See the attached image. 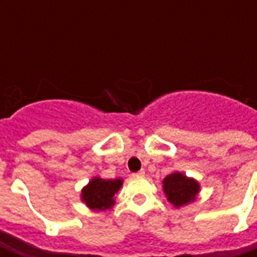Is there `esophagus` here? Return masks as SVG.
Masks as SVG:
<instances>
[{
    "label": "esophagus",
    "instance_id": "1",
    "mask_svg": "<svg viewBox=\"0 0 257 257\" xmlns=\"http://www.w3.org/2000/svg\"><path fill=\"white\" fill-rule=\"evenodd\" d=\"M145 175H146V172H145V171H143V169H142V171H139V172L134 173V176H135V178H143V176H145Z\"/></svg>",
    "mask_w": 257,
    "mask_h": 257
}]
</instances>
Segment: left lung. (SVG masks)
Here are the masks:
<instances>
[{"instance_id":"obj_1","label":"left lung","mask_w":257,"mask_h":257,"mask_svg":"<svg viewBox=\"0 0 257 257\" xmlns=\"http://www.w3.org/2000/svg\"><path fill=\"white\" fill-rule=\"evenodd\" d=\"M162 190L168 201L179 209L197 199L201 191V184L194 178H189L176 171L162 180Z\"/></svg>"}]
</instances>
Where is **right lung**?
Wrapping results in <instances>:
<instances>
[{"instance_id":"add662e5","label":"right lung","mask_w":257,"mask_h":257,"mask_svg":"<svg viewBox=\"0 0 257 257\" xmlns=\"http://www.w3.org/2000/svg\"><path fill=\"white\" fill-rule=\"evenodd\" d=\"M123 179H101L93 176L81 190V201L95 212H106L115 205V194L122 187Z\"/></svg>"}]
</instances>
